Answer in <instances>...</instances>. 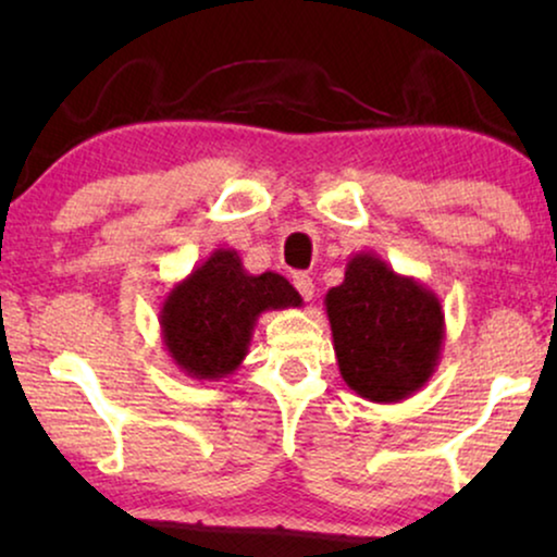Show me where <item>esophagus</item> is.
Returning <instances> with one entry per match:
<instances>
[{
    "label": "esophagus",
    "instance_id": "1",
    "mask_svg": "<svg viewBox=\"0 0 557 557\" xmlns=\"http://www.w3.org/2000/svg\"><path fill=\"white\" fill-rule=\"evenodd\" d=\"M294 286L304 301L314 299V281H311L309 273H294Z\"/></svg>",
    "mask_w": 557,
    "mask_h": 557
}]
</instances>
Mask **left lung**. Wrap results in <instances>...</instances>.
Instances as JSON below:
<instances>
[{
  "label": "left lung",
  "mask_w": 557,
  "mask_h": 557,
  "mask_svg": "<svg viewBox=\"0 0 557 557\" xmlns=\"http://www.w3.org/2000/svg\"><path fill=\"white\" fill-rule=\"evenodd\" d=\"M339 375L372 403H400L433 377L446 339L438 296L375 253H355L324 296Z\"/></svg>",
  "instance_id": "left-lung-1"
}]
</instances>
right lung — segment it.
I'll list each match as a JSON object with an SVG mask.
<instances>
[{
  "mask_svg": "<svg viewBox=\"0 0 557 557\" xmlns=\"http://www.w3.org/2000/svg\"><path fill=\"white\" fill-rule=\"evenodd\" d=\"M301 307V296L281 273H248L238 250L218 248L177 281L159 309L162 345L193 380L233 375L246 360L258 317Z\"/></svg>",
  "mask_w": 557,
  "mask_h": 557,
  "instance_id": "add662e5",
  "label": "right lung"
}]
</instances>
